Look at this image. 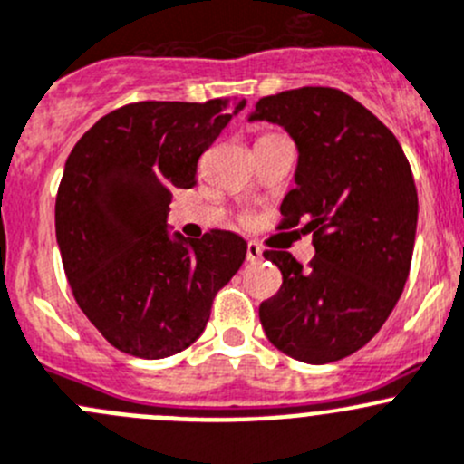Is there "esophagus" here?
Masks as SVG:
<instances>
[{"mask_svg":"<svg viewBox=\"0 0 464 464\" xmlns=\"http://www.w3.org/2000/svg\"><path fill=\"white\" fill-rule=\"evenodd\" d=\"M261 259H264V250H261L255 241L247 243V261H250V264H259Z\"/></svg>","mask_w":464,"mask_h":464,"instance_id":"1","label":"esophagus"}]
</instances>
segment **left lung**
Returning <instances> with one entry per match:
<instances>
[{"instance_id":"obj_1","label":"left lung","mask_w":464,"mask_h":464,"mask_svg":"<svg viewBox=\"0 0 464 464\" xmlns=\"http://www.w3.org/2000/svg\"><path fill=\"white\" fill-rule=\"evenodd\" d=\"M247 121H267L297 145L295 189L284 223L305 221L314 259L267 250L279 293L259 319L281 353L328 364L360 351L389 319L407 284L418 227V192L398 138L343 91L302 87L267 95Z\"/></svg>"}]
</instances>
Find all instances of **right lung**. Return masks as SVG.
Here are the masks:
<instances>
[{
	"label": "right lung",
	"instance_id": "add662e5",
	"mask_svg": "<svg viewBox=\"0 0 464 464\" xmlns=\"http://www.w3.org/2000/svg\"><path fill=\"white\" fill-rule=\"evenodd\" d=\"M246 100L133 102L73 147L55 198V237L73 297L111 346L160 360L205 331L214 295L246 259L238 234L189 241L167 227L171 192L197 185L200 154Z\"/></svg>",
	"mask_w": 464,
	"mask_h": 464
}]
</instances>
